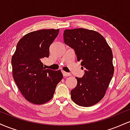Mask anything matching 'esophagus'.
Wrapping results in <instances>:
<instances>
[{
    "label": "esophagus",
    "instance_id": "obj_1",
    "mask_svg": "<svg viewBox=\"0 0 130 130\" xmlns=\"http://www.w3.org/2000/svg\"><path fill=\"white\" fill-rule=\"evenodd\" d=\"M62 73H63V75L64 77H67V76H71L70 73H68L65 72V71H62Z\"/></svg>",
    "mask_w": 130,
    "mask_h": 130
}]
</instances>
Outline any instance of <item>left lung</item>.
Listing matches in <instances>:
<instances>
[{
    "mask_svg": "<svg viewBox=\"0 0 130 130\" xmlns=\"http://www.w3.org/2000/svg\"><path fill=\"white\" fill-rule=\"evenodd\" d=\"M63 40L86 68L82 78L76 77L77 85L71 90V99L80 106H92L104 97L114 74L111 47L100 34L83 28L65 30Z\"/></svg>",
    "mask_w": 130,
    "mask_h": 130,
    "instance_id": "8db88e82",
    "label": "left lung"
}]
</instances>
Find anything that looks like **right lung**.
I'll return each mask as SVG.
<instances>
[{"instance_id": "1", "label": "right lung", "mask_w": 130, "mask_h": 130, "mask_svg": "<svg viewBox=\"0 0 130 130\" xmlns=\"http://www.w3.org/2000/svg\"><path fill=\"white\" fill-rule=\"evenodd\" d=\"M59 29L30 32L19 40L11 58L13 77L23 96L35 104L53 97L57 85L63 78L60 70L45 69L41 59L50 56V46Z\"/></svg>"}]
</instances>
